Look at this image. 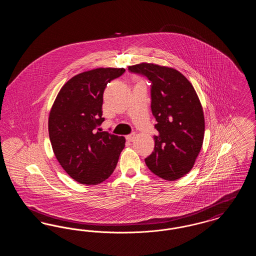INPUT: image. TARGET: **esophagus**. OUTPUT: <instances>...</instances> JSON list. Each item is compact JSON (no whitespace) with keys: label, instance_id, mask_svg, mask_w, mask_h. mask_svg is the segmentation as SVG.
Masks as SVG:
<instances>
[{"label":"esophagus","instance_id":"esophagus-1","mask_svg":"<svg viewBox=\"0 0 256 256\" xmlns=\"http://www.w3.org/2000/svg\"><path fill=\"white\" fill-rule=\"evenodd\" d=\"M134 138H135V134H128V135L126 136V139L128 142L134 141Z\"/></svg>","mask_w":256,"mask_h":256}]
</instances>
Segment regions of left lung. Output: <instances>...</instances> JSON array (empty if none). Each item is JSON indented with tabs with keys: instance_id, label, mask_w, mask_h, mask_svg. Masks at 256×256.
<instances>
[{
	"instance_id": "8db88e82",
	"label": "left lung",
	"mask_w": 256,
	"mask_h": 256,
	"mask_svg": "<svg viewBox=\"0 0 256 256\" xmlns=\"http://www.w3.org/2000/svg\"><path fill=\"white\" fill-rule=\"evenodd\" d=\"M130 73L150 82L154 150L145 158L148 168L165 180H176L194 166L204 136V116L191 82L176 69L152 63L128 66Z\"/></svg>"
}]
</instances>
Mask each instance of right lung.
<instances>
[{
	"label": "right lung",
	"mask_w": 256,
	"mask_h": 256,
	"mask_svg": "<svg viewBox=\"0 0 256 256\" xmlns=\"http://www.w3.org/2000/svg\"><path fill=\"white\" fill-rule=\"evenodd\" d=\"M124 68H98L78 74L61 88L49 116V135L61 167L76 182L97 185L115 170L124 148L122 136L98 128L108 84Z\"/></svg>",
	"instance_id": "obj_1"
}]
</instances>
